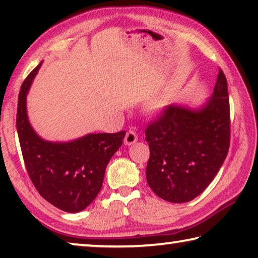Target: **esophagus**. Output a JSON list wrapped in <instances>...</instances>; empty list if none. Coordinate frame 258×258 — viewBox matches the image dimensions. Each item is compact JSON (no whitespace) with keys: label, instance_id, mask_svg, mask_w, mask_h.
Listing matches in <instances>:
<instances>
[{"label":"esophagus","instance_id":"34e87169","mask_svg":"<svg viewBox=\"0 0 258 258\" xmlns=\"http://www.w3.org/2000/svg\"><path fill=\"white\" fill-rule=\"evenodd\" d=\"M138 141V135L137 133L134 132V131L130 130L125 135V139H124V143L126 146H132L133 143H135Z\"/></svg>","mask_w":258,"mask_h":258}]
</instances>
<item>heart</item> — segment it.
I'll return each mask as SVG.
<instances>
[{
    "instance_id": "b5f03b06",
    "label": "heart",
    "mask_w": 258,
    "mask_h": 258,
    "mask_svg": "<svg viewBox=\"0 0 258 258\" xmlns=\"http://www.w3.org/2000/svg\"><path fill=\"white\" fill-rule=\"evenodd\" d=\"M159 107H160V106H158V107H157V109H159Z\"/></svg>"
}]
</instances>
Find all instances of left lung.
<instances>
[{"instance_id":"8db88e82","label":"left lung","mask_w":258,"mask_h":258,"mask_svg":"<svg viewBox=\"0 0 258 258\" xmlns=\"http://www.w3.org/2000/svg\"><path fill=\"white\" fill-rule=\"evenodd\" d=\"M150 158L146 176L151 190L169 203L199 196L220 171L230 146L228 83L220 69L212 97L199 107L171 104L148 126Z\"/></svg>"}]
</instances>
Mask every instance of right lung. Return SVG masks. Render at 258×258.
I'll list each match as a JSON object with an SVG mask.
<instances>
[{"instance_id": "1", "label": "right lung", "mask_w": 258, "mask_h": 258, "mask_svg": "<svg viewBox=\"0 0 258 258\" xmlns=\"http://www.w3.org/2000/svg\"><path fill=\"white\" fill-rule=\"evenodd\" d=\"M43 61L21 85L17 111V131L28 175L46 202L67 213H78L101 190L104 171L123 145L125 131L89 133L68 142L46 141L30 125L27 94Z\"/></svg>"}]
</instances>
